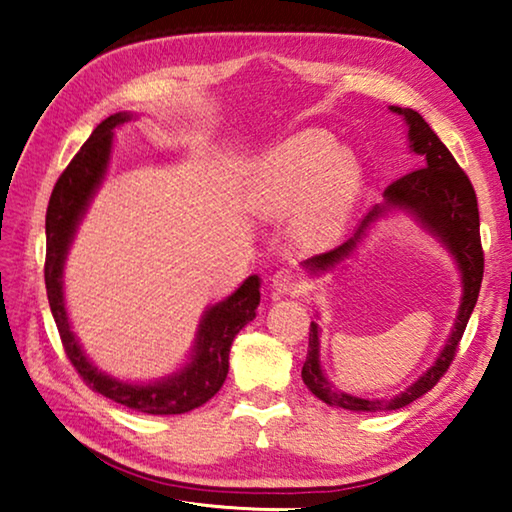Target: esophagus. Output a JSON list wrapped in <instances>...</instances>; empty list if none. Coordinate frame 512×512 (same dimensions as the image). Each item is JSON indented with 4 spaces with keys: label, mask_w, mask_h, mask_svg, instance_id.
<instances>
[{
    "label": "esophagus",
    "mask_w": 512,
    "mask_h": 512,
    "mask_svg": "<svg viewBox=\"0 0 512 512\" xmlns=\"http://www.w3.org/2000/svg\"><path fill=\"white\" fill-rule=\"evenodd\" d=\"M271 287L277 293H284V296H298V293L305 289V277L296 268H280L273 275Z\"/></svg>",
    "instance_id": "34e87169"
}]
</instances>
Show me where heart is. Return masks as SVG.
Returning <instances> with one entry per match:
<instances>
[{
  "mask_svg": "<svg viewBox=\"0 0 512 512\" xmlns=\"http://www.w3.org/2000/svg\"><path fill=\"white\" fill-rule=\"evenodd\" d=\"M363 187V169L348 146L320 131L296 133L255 162L248 207L259 221L296 219L300 237H334L350 221Z\"/></svg>",
  "mask_w": 512,
  "mask_h": 512,
  "instance_id": "b5f03b06",
  "label": "heart"
}]
</instances>
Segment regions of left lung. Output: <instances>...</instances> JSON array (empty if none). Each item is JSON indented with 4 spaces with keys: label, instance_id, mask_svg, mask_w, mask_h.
Returning <instances> with one entry per match:
<instances>
[{
    "label": "left lung",
    "instance_id": "1",
    "mask_svg": "<svg viewBox=\"0 0 512 512\" xmlns=\"http://www.w3.org/2000/svg\"><path fill=\"white\" fill-rule=\"evenodd\" d=\"M388 110L404 119L406 135H409V149L415 155V167L420 169L406 173L400 180H395L393 185H388L384 192V201L377 203L363 216L359 228L354 230V235L345 239L341 246L309 257L305 262H300V266L311 275L334 271L336 266L352 257L357 246L366 239L368 230L379 219H386L393 212H404L452 255L458 266V273H461L463 293L452 334H449L445 348L440 350L436 361L409 388L393 395L391 400H379V397L368 400V397L350 395L339 391L332 381H327L323 366H320V327L311 320L309 350L305 366H302V381H305L309 391L318 400H323L329 406H336V409L354 413L402 409V406L415 402L438 384V379L445 375L449 363L454 359L458 341H461L467 320L472 316L483 280L479 205H476V194L470 178L465 176V171L458 167L454 155L447 151V146L438 140V135L431 131V126L418 112L400 106H388Z\"/></svg>",
    "mask_w": 512,
    "mask_h": 512
}]
</instances>
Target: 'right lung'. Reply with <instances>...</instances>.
<instances>
[{
	"mask_svg": "<svg viewBox=\"0 0 512 512\" xmlns=\"http://www.w3.org/2000/svg\"><path fill=\"white\" fill-rule=\"evenodd\" d=\"M133 117V112H115L103 119L92 131L90 140L74 155V160L67 164V169L60 173L49 198L45 223L47 298L67 357L92 391L140 413L180 415L198 409L219 393L228 377L232 341L257 316L262 280L257 275H248L228 298L203 311L189 359L171 375L153 381H124L99 370L88 359L69 325L63 280L65 259L94 194L106 178L115 128L124 126Z\"/></svg>",
	"mask_w": 512,
	"mask_h": 512,
	"instance_id": "1",
	"label": "right lung"
}]
</instances>
